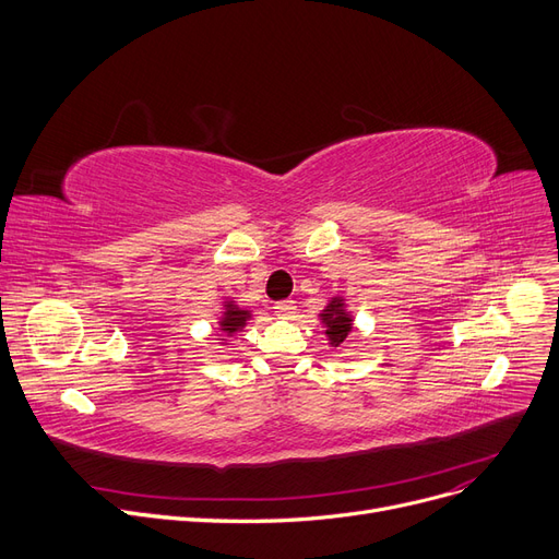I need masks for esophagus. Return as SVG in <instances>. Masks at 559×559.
<instances>
[{"instance_id":"esophagus-1","label":"esophagus","mask_w":559,"mask_h":559,"mask_svg":"<svg viewBox=\"0 0 559 559\" xmlns=\"http://www.w3.org/2000/svg\"><path fill=\"white\" fill-rule=\"evenodd\" d=\"M274 312H276V317H281V319H292V317L296 314V304L289 301V299L278 301V304H274Z\"/></svg>"}]
</instances>
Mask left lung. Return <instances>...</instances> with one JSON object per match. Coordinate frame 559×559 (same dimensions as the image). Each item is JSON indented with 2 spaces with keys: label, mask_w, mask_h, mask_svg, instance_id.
<instances>
[{
  "label": "left lung",
  "mask_w": 559,
  "mask_h": 559,
  "mask_svg": "<svg viewBox=\"0 0 559 559\" xmlns=\"http://www.w3.org/2000/svg\"><path fill=\"white\" fill-rule=\"evenodd\" d=\"M321 317H323V323L328 325L325 334L330 337V342H332L334 346H340V344L348 337V332H350V328H353V317H350L348 312H344L342 299H334V301L328 306V310H323Z\"/></svg>",
  "instance_id": "obj_1"
}]
</instances>
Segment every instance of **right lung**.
<instances>
[{
  "instance_id": "1",
  "label": "right lung",
  "mask_w": 559,
  "mask_h": 559,
  "mask_svg": "<svg viewBox=\"0 0 559 559\" xmlns=\"http://www.w3.org/2000/svg\"><path fill=\"white\" fill-rule=\"evenodd\" d=\"M247 319H249L247 310H240L234 304H227V312H225V317H222V321H219V330L227 332V334H234V332H238L247 323Z\"/></svg>"
}]
</instances>
